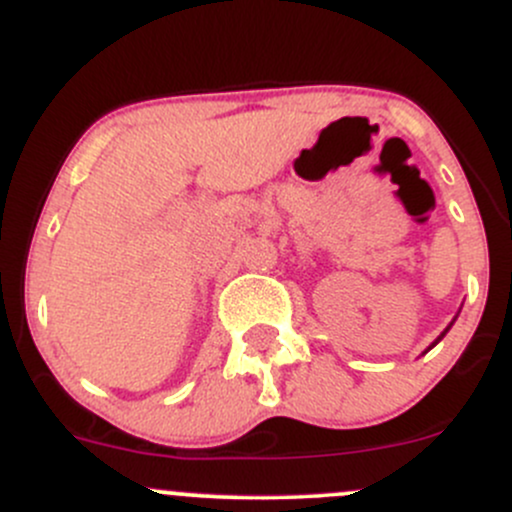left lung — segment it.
Instances as JSON below:
<instances>
[{"label": "left lung", "mask_w": 512, "mask_h": 512, "mask_svg": "<svg viewBox=\"0 0 512 512\" xmlns=\"http://www.w3.org/2000/svg\"><path fill=\"white\" fill-rule=\"evenodd\" d=\"M442 336H445V333H442ZM442 336H440V338H442ZM440 338H438V341H440ZM438 341H435V343H438ZM435 343H433V346H435Z\"/></svg>", "instance_id": "1"}]
</instances>
